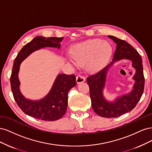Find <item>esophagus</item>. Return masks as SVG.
<instances>
[{
    "instance_id": "34e87169",
    "label": "esophagus",
    "mask_w": 152,
    "mask_h": 152,
    "mask_svg": "<svg viewBox=\"0 0 152 152\" xmlns=\"http://www.w3.org/2000/svg\"><path fill=\"white\" fill-rule=\"evenodd\" d=\"M85 80H86V79H85V77L83 75L79 74V75H78L77 76V84H79V83H81V82H83L85 81Z\"/></svg>"
}]
</instances>
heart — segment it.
<instances>
[{
    "mask_svg": "<svg viewBox=\"0 0 152 152\" xmlns=\"http://www.w3.org/2000/svg\"><path fill=\"white\" fill-rule=\"evenodd\" d=\"M112 52V46L109 42L94 39L75 45L70 50V55L78 65L87 63L88 69L95 71L103 68L108 63Z\"/></svg>",
    "mask_w": 152,
    "mask_h": 152,
    "instance_id": "heart-1",
    "label": "heart"
}]
</instances>
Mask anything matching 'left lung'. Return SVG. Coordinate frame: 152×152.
Segmentation results:
<instances>
[{"label": "left lung", "mask_w": 152, "mask_h": 152, "mask_svg": "<svg viewBox=\"0 0 152 152\" xmlns=\"http://www.w3.org/2000/svg\"><path fill=\"white\" fill-rule=\"evenodd\" d=\"M108 37L117 44L113 61L97 73L90 75L86 80L89 87L92 108L94 112L102 117L115 118L131 112L134 108L143 93L145 77L142 59L138 52L125 40L114 36ZM122 58L130 59L133 63V66L136 68L137 72L133 77L135 84L133 90L129 94L121 96L116 100L115 102L110 103L104 99L102 96L105 74L114 61Z\"/></svg>", "instance_id": "left-lung-1"}]
</instances>
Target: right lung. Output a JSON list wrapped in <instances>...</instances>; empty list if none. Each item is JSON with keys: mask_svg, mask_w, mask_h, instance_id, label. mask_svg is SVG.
I'll use <instances>...</instances> for the list:
<instances>
[{"mask_svg": "<svg viewBox=\"0 0 152 152\" xmlns=\"http://www.w3.org/2000/svg\"><path fill=\"white\" fill-rule=\"evenodd\" d=\"M63 37H37L23 48L15 58L10 78L13 97L21 110L28 115L45 121H54L61 118L66 112L68 93L76 86L75 75L59 74L49 93L40 101L25 99L20 91L18 73L20 63L36 50L45 47L60 48Z\"/></svg>", "mask_w": 152, "mask_h": 152, "instance_id": "add662e5", "label": "right lung"}]
</instances>
